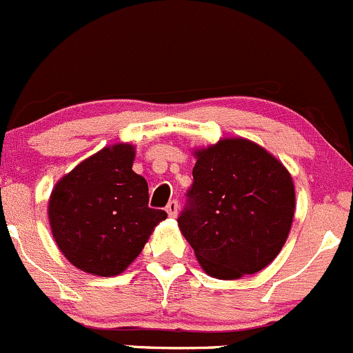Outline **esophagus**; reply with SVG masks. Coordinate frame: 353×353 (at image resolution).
Segmentation results:
<instances>
[{"mask_svg": "<svg viewBox=\"0 0 353 353\" xmlns=\"http://www.w3.org/2000/svg\"><path fill=\"white\" fill-rule=\"evenodd\" d=\"M166 212H168L170 217H176V214H178V201H170L168 205H166Z\"/></svg>", "mask_w": 353, "mask_h": 353, "instance_id": "esophagus-1", "label": "esophagus"}]
</instances>
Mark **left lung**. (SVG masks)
<instances>
[{
  "label": "left lung",
  "instance_id": "8db88e82",
  "mask_svg": "<svg viewBox=\"0 0 353 353\" xmlns=\"http://www.w3.org/2000/svg\"><path fill=\"white\" fill-rule=\"evenodd\" d=\"M194 183L178 226L210 277L256 274L281 253L296 210L292 176L243 137L195 151Z\"/></svg>",
  "mask_w": 353,
  "mask_h": 353
}]
</instances>
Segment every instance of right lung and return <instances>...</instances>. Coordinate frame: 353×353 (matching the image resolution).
<instances>
[{
	"label": "right lung",
	"mask_w": 353,
	"mask_h": 353,
	"mask_svg": "<svg viewBox=\"0 0 353 353\" xmlns=\"http://www.w3.org/2000/svg\"><path fill=\"white\" fill-rule=\"evenodd\" d=\"M132 144H114L79 163L54 187L49 223L63 255L100 277L139 256L165 210L148 205V181L132 172Z\"/></svg>",
	"instance_id": "obj_1"
}]
</instances>
